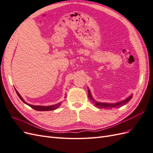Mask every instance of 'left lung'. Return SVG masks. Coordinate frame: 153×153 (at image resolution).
Wrapping results in <instances>:
<instances>
[{
	"mask_svg": "<svg viewBox=\"0 0 153 153\" xmlns=\"http://www.w3.org/2000/svg\"><path fill=\"white\" fill-rule=\"evenodd\" d=\"M88 97H89V98L92 101V102L94 103L95 106H97V107L101 108H104V109H111V108H119V107H121V106L124 105L125 104H126L128 101L132 98L133 95L131 94V96L128 97L126 99H125L124 100H123L121 101H119V102H118V103H100V102H98V101H96L94 100V98H92V96L91 93V91H90L89 88H88Z\"/></svg>",
	"mask_w": 153,
	"mask_h": 153,
	"instance_id": "obj_1",
	"label": "left lung"
}]
</instances>
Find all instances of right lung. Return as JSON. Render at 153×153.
<instances>
[{
    "mask_svg": "<svg viewBox=\"0 0 153 153\" xmlns=\"http://www.w3.org/2000/svg\"><path fill=\"white\" fill-rule=\"evenodd\" d=\"M15 91H16V92L17 95L18 96V97H19L20 99L24 102V103H25L26 105H29V106H30L31 108H32L33 109L36 110H38V111H50V110H54L55 109L58 108L60 106H61V103H59L57 104H55V105H50V106H38V105H30V104H29L27 103V102H25V101H24V100L22 98V97L20 96V94L18 93V92L16 91V89H15Z\"/></svg>",
    "mask_w": 153,
    "mask_h": 153,
    "instance_id": "add662e5",
    "label": "right lung"
}]
</instances>
